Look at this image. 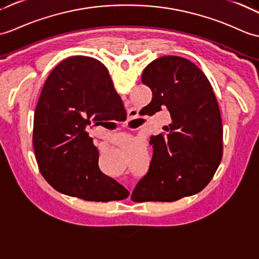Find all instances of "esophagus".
Listing matches in <instances>:
<instances>
[{
  "label": "esophagus",
  "mask_w": 259,
  "mask_h": 259,
  "mask_svg": "<svg viewBox=\"0 0 259 259\" xmlns=\"http://www.w3.org/2000/svg\"><path fill=\"white\" fill-rule=\"evenodd\" d=\"M136 116H137V112H136L135 110H130V111H129V118H131V119H134V118H135ZM131 119H130V120H131ZM128 122H129V121H128ZM128 122H127V123H125V125H127V124H128Z\"/></svg>",
  "instance_id": "obj_1"
}]
</instances>
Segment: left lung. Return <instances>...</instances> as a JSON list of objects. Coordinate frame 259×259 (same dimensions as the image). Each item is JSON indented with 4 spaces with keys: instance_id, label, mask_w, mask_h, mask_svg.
Masks as SVG:
<instances>
[{
    "instance_id": "obj_1",
    "label": "left lung",
    "mask_w": 259,
    "mask_h": 259,
    "mask_svg": "<svg viewBox=\"0 0 259 259\" xmlns=\"http://www.w3.org/2000/svg\"><path fill=\"white\" fill-rule=\"evenodd\" d=\"M141 80L152 100L146 115L167 110L165 135L152 136L149 171L132 192L134 202H173L209 183L223 154V125L211 82L189 59L163 56L144 68ZM140 110V111H141Z\"/></svg>"
}]
</instances>
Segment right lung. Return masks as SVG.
<instances>
[{"mask_svg":"<svg viewBox=\"0 0 259 259\" xmlns=\"http://www.w3.org/2000/svg\"><path fill=\"white\" fill-rule=\"evenodd\" d=\"M127 112L109 71L92 57L64 59L52 70L34 112L33 147L39 171L63 194L85 201L124 200L128 190L99 169V152L88 127Z\"/></svg>","mask_w":259,"mask_h":259,"instance_id":"add662e5","label":"right lung"}]
</instances>
